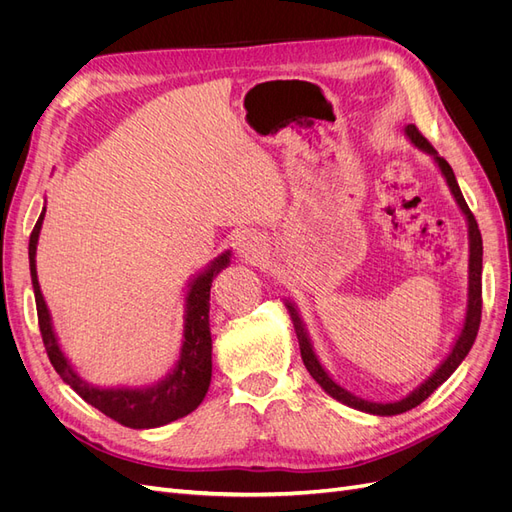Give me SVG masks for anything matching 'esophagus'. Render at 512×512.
<instances>
[{
  "label": "esophagus",
  "instance_id": "1",
  "mask_svg": "<svg viewBox=\"0 0 512 512\" xmlns=\"http://www.w3.org/2000/svg\"><path fill=\"white\" fill-rule=\"evenodd\" d=\"M237 252L245 262H260L262 258L267 256V243L256 232H243L237 239Z\"/></svg>",
  "mask_w": 512,
  "mask_h": 512
}]
</instances>
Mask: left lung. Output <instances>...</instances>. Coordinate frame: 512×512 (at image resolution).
<instances>
[{
  "label": "left lung",
  "instance_id": "left-lung-1",
  "mask_svg": "<svg viewBox=\"0 0 512 512\" xmlns=\"http://www.w3.org/2000/svg\"><path fill=\"white\" fill-rule=\"evenodd\" d=\"M404 134L408 136V141L418 151H423V153H427V156H431L433 164L440 168V173H442V177L448 185V190H451L455 203H457L459 211L463 213V218H466V224H468V303H466V316H463V324H461V329L455 337L451 350H448V354H446V359L431 371V376H427L404 399L386 401V404H382V401L361 399V397H356L354 393L346 391L344 386H339L331 378L329 371L322 367L318 354L314 350L312 339H309L305 322L299 314L297 303L290 301V299H284V305H286L290 320H292L294 333H297V339H299L301 359H303V365L309 371V376H312L322 386L324 393L331 395L333 399H337L339 404H344V406L354 408V410L367 412V414H376V416H395V414H401V412H408V410L416 408L418 404H423V401L433 391H436L442 382L451 378L453 371L461 365L463 359H466L472 344H474L476 333H478V324H480V307H483V299H480V292H483V239H480L478 224H476L474 215H472V211L466 203V198H463V194L459 190V183L455 179L453 168L444 158H440V153L427 143V138L421 132H418L416 126H412V123H408V126L404 128Z\"/></svg>",
  "mask_w": 512,
  "mask_h": 512
}]
</instances>
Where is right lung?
Wrapping results in <instances>:
<instances>
[{"label": "right lung", "mask_w": 512, "mask_h": 512, "mask_svg": "<svg viewBox=\"0 0 512 512\" xmlns=\"http://www.w3.org/2000/svg\"><path fill=\"white\" fill-rule=\"evenodd\" d=\"M46 207H42L40 218L29 237V273L38 309V324L46 354L70 389L79 393L87 404L98 408L102 414L130 429H151L177 421V418L194 412L209 391L211 384V329H209V299L211 282L222 269L230 265L232 252L226 250L209 265L198 271L185 286L183 294V342L179 348V359L164 378L147 386H96L79 376L66 352L59 346V337L53 327V318L42 297L36 250L44 222Z\"/></svg>", "instance_id": "1"}]
</instances>
